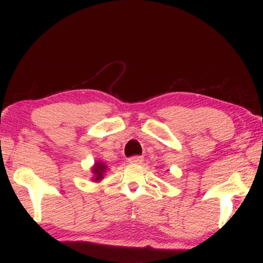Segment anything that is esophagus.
<instances>
[{"label": "esophagus", "mask_w": 263, "mask_h": 263, "mask_svg": "<svg viewBox=\"0 0 263 263\" xmlns=\"http://www.w3.org/2000/svg\"><path fill=\"white\" fill-rule=\"evenodd\" d=\"M128 163H135V164H141L143 162V157L142 156H134V157H129L127 159Z\"/></svg>", "instance_id": "1"}]
</instances>
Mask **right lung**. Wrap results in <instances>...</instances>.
<instances>
[{"label": "right lung", "mask_w": 263, "mask_h": 263, "mask_svg": "<svg viewBox=\"0 0 263 263\" xmlns=\"http://www.w3.org/2000/svg\"><path fill=\"white\" fill-rule=\"evenodd\" d=\"M107 171V165L102 162H95V165L91 168V173L93 174L92 180L93 182H100L104 178L105 173Z\"/></svg>", "instance_id": "add662e5"}]
</instances>
